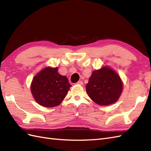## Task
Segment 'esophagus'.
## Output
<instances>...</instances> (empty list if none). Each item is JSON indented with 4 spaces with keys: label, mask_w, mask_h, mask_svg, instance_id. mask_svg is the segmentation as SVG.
I'll return each mask as SVG.
<instances>
[{
    "label": "esophagus",
    "mask_w": 151,
    "mask_h": 151,
    "mask_svg": "<svg viewBox=\"0 0 151 151\" xmlns=\"http://www.w3.org/2000/svg\"><path fill=\"white\" fill-rule=\"evenodd\" d=\"M76 84L81 85V86H82V85H83V82H82V81H78V82L76 83Z\"/></svg>",
    "instance_id": "1"
}]
</instances>
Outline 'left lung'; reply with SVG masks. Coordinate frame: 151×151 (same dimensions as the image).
Instances as JSON below:
<instances>
[{
  "mask_svg": "<svg viewBox=\"0 0 151 151\" xmlns=\"http://www.w3.org/2000/svg\"><path fill=\"white\" fill-rule=\"evenodd\" d=\"M122 83L120 76L109 68L92 72L86 91L90 98L99 105L114 103L122 93Z\"/></svg>",
  "mask_w": 151,
  "mask_h": 151,
  "instance_id": "obj_1",
  "label": "left lung"
}]
</instances>
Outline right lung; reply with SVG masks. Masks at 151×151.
Here are the masks:
<instances>
[{
  "instance_id": "right-lung-1",
  "label": "right lung",
  "mask_w": 151,
  "mask_h": 151,
  "mask_svg": "<svg viewBox=\"0 0 151 151\" xmlns=\"http://www.w3.org/2000/svg\"><path fill=\"white\" fill-rule=\"evenodd\" d=\"M57 71V68H46L34 77L31 92L41 106L51 108L59 105L71 86L67 77L60 75Z\"/></svg>"
}]
</instances>
